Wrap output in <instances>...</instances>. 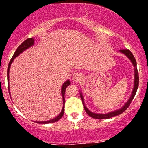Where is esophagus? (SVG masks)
Instances as JSON below:
<instances>
[{
	"instance_id": "34e87169",
	"label": "esophagus",
	"mask_w": 148,
	"mask_h": 148,
	"mask_svg": "<svg viewBox=\"0 0 148 148\" xmlns=\"http://www.w3.org/2000/svg\"><path fill=\"white\" fill-rule=\"evenodd\" d=\"M72 81H74V82H80V81L84 80V76H83L81 73L76 72L72 75Z\"/></svg>"
}]
</instances>
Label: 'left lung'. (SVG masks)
I'll use <instances>...</instances> for the list:
<instances>
[{"mask_svg":"<svg viewBox=\"0 0 148 148\" xmlns=\"http://www.w3.org/2000/svg\"><path fill=\"white\" fill-rule=\"evenodd\" d=\"M119 51L122 53L125 54V55L129 59H130L134 67V88H133V90H132V94H131V96L130 97V99H128V101H127V102L124 104V106H122L120 109L109 112V113H93V112H91L89 109H88L87 107L86 106V105H85V102H84V96H83L82 92L80 91V96H81V99L83 102V105H84L85 111H86V113H87V114L89 115V116H90L91 118H95V119H108V118H113V117L116 116V115L121 114V113H123V112L125 111L129 106H130L131 102H132V101L134 99V96H135L136 92L137 89H138V82H139L138 72V70H137V67H136V59L135 58H134L133 54H132V52H131L130 50H128V49H123V50H120Z\"/></svg>","mask_w":148,"mask_h":148,"instance_id":"obj_1","label":"left lung"}]
</instances>
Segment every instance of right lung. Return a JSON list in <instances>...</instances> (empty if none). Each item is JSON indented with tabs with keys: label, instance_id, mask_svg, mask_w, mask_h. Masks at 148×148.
<instances>
[{
	"label": "right lung",
	"instance_id": "1",
	"mask_svg": "<svg viewBox=\"0 0 148 148\" xmlns=\"http://www.w3.org/2000/svg\"><path fill=\"white\" fill-rule=\"evenodd\" d=\"M34 41H35V40L33 39V37L28 38V39H27L26 40H25V41L23 42V43H22L21 45L18 47L17 49L16 50V51H15V53H14V55H13L12 58V59L10 61L9 64H8V72H7V76H8V90H9L10 95V82H9V73H10V67H11V64H12V63L13 61H14V59L15 58L17 57L18 56H19V54H21V53H23L24 51L26 50V49H29L30 47H32V46L34 45ZM69 85H70V81H69V80H67V81H66L65 82L62 84V88H61V95H62V101H63V103H63V106H62V111H61L60 114L58 115L57 117H56L55 118L52 119V120H48V121H42V122L35 121V123H39V124H49V123H55V122L58 121V120H60V119L62 118V116H63L64 111V93H65L66 88H67V86H69Z\"/></svg>",
	"mask_w": 148,
	"mask_h": 148
}]
</instances>
